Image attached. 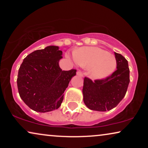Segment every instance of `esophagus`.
Here are the masks:
<instances>
[{
  "label": "esophagus",
  "mask_w": 148,
  "mask_h": 148,
  "mask_svg": "<svg viewBox=\"0 0 148 148\" xmlns=\"http://www.w3.org/2000/svg\"><path fill=\"white\" fill-rule=\"evenodd\" d=\"M77 75L79 77H83L84 76V73H83L82 71H78L77 72Z\"/></svg>",
  "instance_id": "34e87169"
}]
</instances>
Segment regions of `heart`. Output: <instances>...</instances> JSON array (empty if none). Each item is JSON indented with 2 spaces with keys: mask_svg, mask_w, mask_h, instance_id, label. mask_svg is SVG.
I'll return each mask as SVG.
<instances>
[{
  "mask_svg": "<svg viewBox=\"0 0 148 148\" xmlns=\"http://www.w3.org/2000/svg\"><path fill=\"white\" fill-rule=\"evenodd\" d=\"M73 56L77 63L89 69L88 75L94 80H102L115 71L117 62L108 52L97 47H82L75 50Z\"/></svg>",
  "mask_w": 148,
  "mask_h": 148,
  "instance_id": "1",
  "label": "heart"
}]
</instances>
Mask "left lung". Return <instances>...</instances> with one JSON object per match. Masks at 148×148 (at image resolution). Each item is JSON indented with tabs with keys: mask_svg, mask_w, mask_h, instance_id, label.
Returning a JSON list of instances; mask_svg holds the SVG:
<instances>
[{
	"mask_svg": "<svg viewBox=\"0 0 148 148\" xmlns=\"http://www.w3.org/2000/svg\"><path fill=\"white\" fill-rule=\"evenodd\" d=\"M117 69L104 79L85 77L83 87L84 102L92 110L105 112L116 107L126 94L129 82L128 61L121 54L114 52Z\"/></svg>",
	"mask_w": 148,
	"mask_h": 148,
	"instance_id": "8db88e82",
	"label": "left lung"
}]
</instances>
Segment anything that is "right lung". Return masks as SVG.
<instances>
[{
    "label": "right lung",
    "mask_w": 148,
    "mask_h": 148,
    "mask_svg": "<svg viewBox=\"0 0 148 148\" xmlns=\"http://www.w3.org/2000/svg\"><path fill=\"white\" fill-rule=\"evenodd\" d=\"M62 52L56 46L32 52L23 59L17 76L19 96L34 111L50 112L58 109L63 93L77 70L62 71L58 62Z\"/></svg>",
    "instance_id": "obj_1"
}]
</instances>
